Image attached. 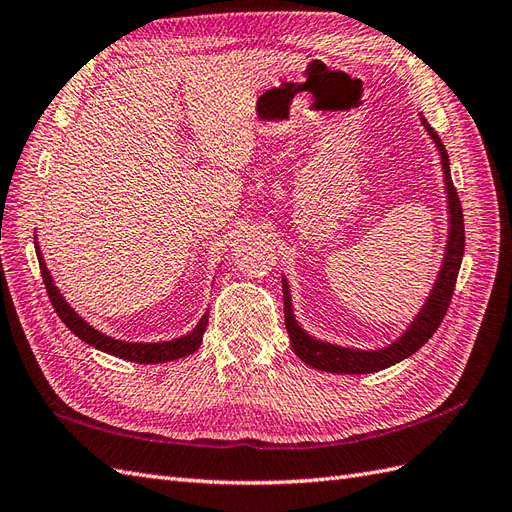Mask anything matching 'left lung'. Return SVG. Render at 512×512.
Instances as JSON below:
<instances>
[{
	"mask_svg": "<svg viewBox=\"0 0 512 512\" xmlns=\"http://www.w3.org/2000/svg\"><path fill=\"white\" fill-rule=\"evenodd\" d=\"M420 120L426 133L431 135V140L435 142V148L439 153L441 172H444V185H446V200H448V241H446L444 260H441L437 280L431 288V293H428L426 301L422 303L420 312L413 316V321L394 342L385 344V347H379V349H353V347H342V344H334V342L310 336L297 321L295 310H293V299H290L288 280L282 278L284 323L290 338V347H293V351L297 353V357L303 364H308L316 370H325V372H331V375H366V372L390 368L416 353L420 347H424L428 338H431L437 331V327L441 325V321H444L452 293H454V284H457L463 252H465V226H463L461 200L457 196V189L452 185L450 159L446 153V146L441 144L437 131L426 122L422 114H420Z\"/></svg>",
	"mask_w": 512,
	"mask_h": 512,
	"instance_id": "8db88e82",
	"label": "left lung"
}]
</instances>
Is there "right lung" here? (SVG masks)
<instances>
[{
	"instance_id": "add662e5",
	"label": "right lung",
	"mask_w": 512,
	"mask_h": 512,
	"mask_svg": "<svg viewBox=\"0 0 512 512\" xmlns=\"http://www.w3.org/2000/svg\"><path fill=\"white\" fill-rule=\"evenodd\" d=\"M34 243H36V234H34ZM36 256H38V265H40V273H43V282L47 288V295L51 299L53 310L58 312V316L62 319V323L73 331L77 338H81L84 342H88L90 347L99 349L103 353H109L120 359H127V362H137V364H163V362H174V359L187 357L191 353H196L198 347L202 344V336L206 331V323H209V312L202 314V319L198 321V325L193 327L189 334L174 338V340H163V342H127L120 338H112L103 334V331L94 329L84 316H79L68 301L62 297L60 288L55 286L51 273L45 265V258L40 254V247L36 243Z\"/></svg>"
}]
</instances>
